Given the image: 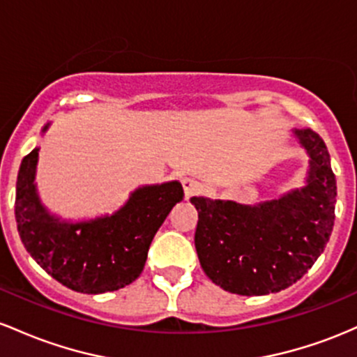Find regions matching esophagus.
<instances>
[{
  "instance_id": "34e87169",
  "label": "esophagus",
  "mask_w": 357,
  "mask_h": 357,
  "mask_svg": "<svg viewBox=\"0 0 357 357\" xmlns=\"http://www.w3.org/2000/svg\"><path fill=\"white\" fill-rule=\"evenodd\" d=\"M182 187H183V192H185V199H190L192 195H195L199 192V182L195 178L183 177Z\"/></svg>"
}]
</instances>
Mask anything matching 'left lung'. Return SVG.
Masks as SVG:
<instances>
[{
	"label": "left lung",
	"mask_w": 357,
	"mask_h": 357,
	"mask_svg": "<svg viewBox=\"0 0 357 357\" xmlns=\"http://www.w3.org/2000/svg\"><path fill=\"white\" fill-rule=\"evenodd\" d=\"M295 135L312 157L305 189L256 207L190 199L199 212L194 241L200 266L231 294L285 290L310 270L329 241L337 195L329 151L310 128Z\"/></svg>",
	"instance_id": "8db88e82"
}]
</instances>
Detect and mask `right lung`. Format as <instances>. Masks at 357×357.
Listing matches in <instances>:
<instances>
[{
	"instance_id": "1",
	"label": "right lung",
	"mask_w": 357,
	"mask_h": 357,
	"mask_svg": "<svg viewBox=\"0 0 357 357\" xmlns=\"http://www.w3.org/2000/svg\"><path fill=\"white\" fill-rule=\"evenodd\" d=\"M38 148L22 160L15 218L31 258L52 278L81 294L119 290L138 278L148 250L168 212L183 197L178 182L138 189L111 218L59 222L40 206L33 178Z\"/></svg>"
}]
</instances>
